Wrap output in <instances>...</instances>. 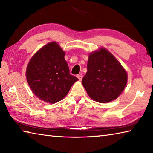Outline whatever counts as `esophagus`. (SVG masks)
<instances>
[{"mask_svg": "<svg viewBox=\"0 0 153 153\" xmlns=\"http://www.w3.org/2000/svg\"><path fill=\"white\" fill-rule=\"evenodd\" d=\"M77 78H78V79L79 80V81H81L82 79V75H77Z\"/></svg>", "mask_w": 153, "mask_h": 153, "instance_id": "34e87169", "label": "esophagus"}]
</instances>
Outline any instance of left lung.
I'll use <instances>...</instances> for the list:
<instances>
[{
  "label": "left lung",
  "mask_w": 153,
  "mask_h": 153,
  "mask_svg": "<svg viewBox=\"0 0 153 153\" xmlns=\"http://www.w3.org/2000/svg\"><path fill=\"white\" fill-rule=\"evenodd\" d=\"M88 71L82 84L95 101L106 103L117 98L127 84V74L121 65L105 48L89 55Z\"/></svg>",
  "instance_id": "1"
}]
</instances>
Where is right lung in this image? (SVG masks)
I'll use <instances>...</instances> for the list:
<instances>
[{"mask_svg": "<svg viewBox=\"0 0 153 153\" xmlns=\"http://www.w3.org/2000/svg\"><path fill=\"white\" fill-rule=\"evenodd\" d=\"M65 53L56 42L40 49L28 63L26 78L36 97L49 103H55L65 97L78 80L69 74Z\"/></svg>", "mask_w": 153, "mask_h": 153, "instance_id": "right-lung-1", "label": "right lung"}]
</instances>
